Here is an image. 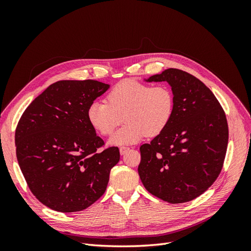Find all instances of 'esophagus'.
<instances>
[{
    "label": "esophagus",
    "mask_w": 251,
    "mask_h": 251,
    "mask_svg": "<svg viewBox=\"0 0 251 251\" xmlns=\"http://www.w3.org/2000/svg\"><path fill=\"white\" fill-rule=\"evenodd\" d=\"M128 150H130V149H128V148H125V147H123V148H120V149H119V153H120V155H125V154L126 153V151H128Z\"/></svg>",
    "instance_id": "1"
}]
</instances>
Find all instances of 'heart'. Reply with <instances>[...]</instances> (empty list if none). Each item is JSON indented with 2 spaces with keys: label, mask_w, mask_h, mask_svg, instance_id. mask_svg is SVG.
Listing matches in <instances>:
<instances>
[{
  "label": "heart",
  "mask_w": 251,
  "mask_h": 251,
  "mask_svg": "<svg viewBox=\"0 0 251 251\" xmlns=\"http://www.w3.org/2000/svg\"><path fill=\"white\" fill-rule=\"evenodd\" d=\"M108 102L96 100L89 105L87 115L95 131L109 136L125 118L123 127L109 144L125 147L137 143L144 136L160 134L168 126L174 112V97L169 87L150 86L135 79L118 82L108 94Z\"/></svg>",
  "instance_id": "b5f03b06"
}]
</instances>
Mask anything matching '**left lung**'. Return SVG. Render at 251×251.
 I'll return each mask as SVG.
<instances>
[{
    "mask_svg": "<svg viewBox=\"0 0 251 251\" xmlns=\"http://www.w3.org/2000/svg\"><path fill=\"white\" fill-rule=\"evenodd\" d=\"M143 80L169 83L174 112L168 126L140 147V180L163 201H192L222 170L228 142L225 113L214 93L185 71L170 68Z\"/></svg>",
    "mask_w": 251,
    "mask_h": 251,
    "instance_id": "left-lung-1",
    "label": "left lung"
}]
</instances>
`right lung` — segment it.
Masks as SVG:
<instances>
[{
    "mask_svg": "<svg viewBox=\"0 0 251 251\" xmlns=\"http://www.w3.org/2000/svg\"><path fill=\"white\" fill-rule=\"evenodd\" d=\"M110 85L59 80L29 104L16 130L17 158L30 191L60 212L86 209L105 192L118 148L97 151L103 140L87 111Z\"/></svg>",
    "mask_w": 251,
    "mask_h": 251,
    "instance_id": "add662e5",
    "label": "right lung"
}]
</instances>
